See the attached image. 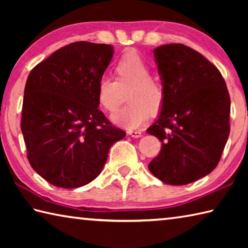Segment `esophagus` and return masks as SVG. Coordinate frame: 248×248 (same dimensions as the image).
<instances>
[{"instance_id":"34e87169","label":"esophagus","mask_w":248,"mask_h":248,"mask_svg":"<svg viewBox=\"0 0 248 248\" xmlns=\"http://www.w3.org/2000/svg\"><path fill=\"white\" fill-rule=\"evenodd\" d=\"M128 134L132 138H140L142 136V133L140 131H137V130H129Z\"/></svg>"}]
</instances>
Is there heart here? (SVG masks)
I'll list each match as a JSON object with an SVG mask.
<instances>
[{
    "label": "heart",
    "instance_id": "1",
    "mask_svg": "<svg viewBox=\"0 0 248 248\" xmlns=\"http://www.w3.org/2000/svg\"><path fill=\"white\" fill-rule=\"evenodd\" d=\"M152 68L144 58L136 51H129L115 65L116 81L102 78L97 83L96 97L104 110L112 111L118 105L120 89L130 90L128 105L117 109L110 116L115 124L125 129H134L149 118L150 110H161L165 100V89L158 79L151 77Z\"/></svg>",
    "mask_w": 248,
    "mask_h": 248
}]
</instances>
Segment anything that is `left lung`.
I'll use <instances>...</instances> for the list:
<instances>
[{"mask_svg": "<svg viewBox=\"0 0 248 248\" xmlns=\"http://www.w3.org/2000/svg\"><path fill=\"white\" fill-rule=\"evenodd\" d=\"M153 53L165 100L146 129L162 142L149 170L163 183L182 186L219 163L230 134V95L220 71L196 50L169 44Z\"/></svg>", "mask_w": 248, "mask_h": 248, "instance_id": "left-lung-1", "label": "left lung"}]
</instances>
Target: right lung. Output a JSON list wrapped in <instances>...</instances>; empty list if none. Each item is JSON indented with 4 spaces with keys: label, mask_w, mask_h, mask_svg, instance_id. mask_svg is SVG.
<instances>
[{
    "label": "right lung",
    "mask_w": 248,
    "mask_h": 248,
    "mask_svg": "<svg viewBox=\"0 0 248 248\" xmlns=\"http://www.w3.org/2000/svg\"><path fill=\"white\" fill-rule=\"evenodd\" d=\"M114 52L111 45L77 41L28 75L20 129L33 170L54 186L72 189L91 183L110 146L125 137L99 110L96 97Z\"/></svg>",
    "instance_id": "add662e5"
}]
</instances>
